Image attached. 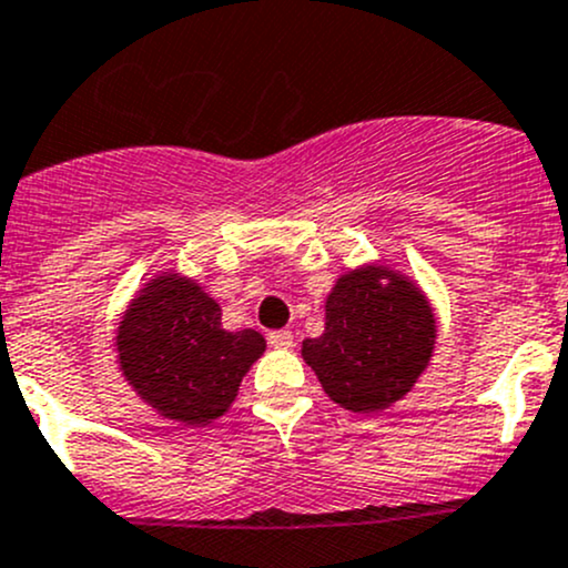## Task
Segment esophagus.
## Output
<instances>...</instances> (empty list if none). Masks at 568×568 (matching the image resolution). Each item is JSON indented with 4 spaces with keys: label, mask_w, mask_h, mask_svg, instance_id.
Wrapping results in <instances>:
<instances>
[{
    "label": "esophagus",
    "mask_w": 568,
    "mask_h": 568,
    "mask_svg": "<svg viewBox=\"0 0 568 568\" xmlns=\"http://www.w3.org/2000/svg\"><path fill=\"white\" fill-rule=\"evenodd\" d=\"M268 346H274V348H291L294 346V335H291L288 329H274V332H268Z\"/></svg>",
    "instance_id": "esophagus-1"
}]
</instances>
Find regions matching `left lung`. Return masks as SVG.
Here are the masks:
<instances>
[{
    "mask_svg": "<svg viewBox=\"0 0 568 568\" xmlns=\"http://www.w3.org/2000/svg\"><path fill=\"white\" fill-rule=\"evenodd\" d=\"M324 311V335L302 341V357L335 404L382 412L415 387L434 354L437 318L409 277L385 263L352 268Z\"/></svg>",
    "mask_w": 568,
    "mask_h": 568,
    "instance_id": "obj_1",
    "label": "left lung"
}]
</instances>
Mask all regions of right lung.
<instances>
[{
	"label": "right lung",
	"instance_id": "add662e5",
	"mask_svg": "<svg viewBox=\"0 0 568 568\" xmlns=\"http://www.w3.org/2000/svg\"><path fill=\"white\" fill-rule=\"evenodd\" d=\"M263 352L261 332L222 329L220 302L173 272L156 274L118 326L125 382L159 415L183 426L225 415Z\"/></svg>",
	"mask_w": 568,
	"mask_h": 568
}]
</instances>
